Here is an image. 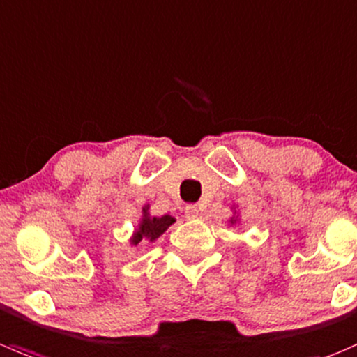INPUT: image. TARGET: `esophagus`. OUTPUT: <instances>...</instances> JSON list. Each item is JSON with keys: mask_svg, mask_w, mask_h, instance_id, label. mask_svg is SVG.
<instances>
[{"mask_svg": "<svg viewBox=\"0 0 357 357\" xmlns=\"http://www.w3.org/2000/svg\"><path fill=\"white\" fill-rule=\"evenodd\" d=\"M185 214H186V218L193 220V218L199 216V207H197V206H186Z\"/></svg>", "mask_w": 357, "mask_h": 357, "instance_id": "esophagus-1", "label": "esophagus"}]
</instances>
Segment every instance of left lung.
I'll return each instance as SVG.
<instances>
[{"mask_svg":"<svg viewBox=\"0 0 357 357\" xmlns=\"http://www.w3.org/2000/svg\"><path fill=\"white\" fill-rule=\"evenodd\" d=\"M231 211H234V216L230 218V220H228V225H230V227H234V225H238L241 223V218H238V211H237V207H231Z\"/></svg>","mask_w":357,"mask_h":357,"instance_id":"1","label":"left lung"}]
</instances>
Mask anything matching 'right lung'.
Returning a JSON list of instances; mask_svg holds the SVG:
<instances>
[{
    "label": "right lung",
    "mask_w": 357,
    "mask_h": 357,
    "mask_svg": "<svg viewBox=\"0 0 357 357\" xmlns=\"http://www.w3.org/2000/svg\"><path fill=\"white\" fill-rule=\"evenodd\" d=\"M176 221V218H172L171 214H164V216H151L150 214V204L143 206L141 209V218L137 227L134 228L132 235L129 238L130 245L137 244H146V242H155L172 223Z\"/></svg>",
    "instance_id": "right-lung-1"
}]
</instances>
